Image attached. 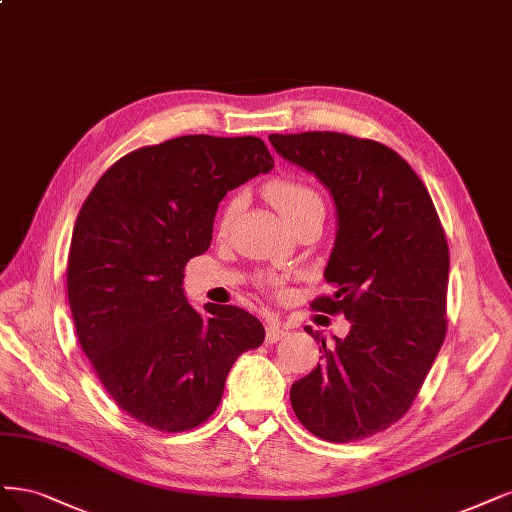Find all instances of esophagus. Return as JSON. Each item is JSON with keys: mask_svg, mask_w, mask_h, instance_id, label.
Wrapping results in <instances>:
<instances>
[{"mask_svg": "<svg viewBox=\"0 0 512 512\" xmlns=\"http://www.w3.org/2000/svg\"><path fill=\"white\" fill-rule=\"evenodd\" d=\"M288 330L281 326V322H269L267 326V343H277L279 339H284Z\"/></svg>", "mask_w": 512, "mask_h": 512, "instance_id": "esophagus-1", "label": "esophagus"}]
</instances>
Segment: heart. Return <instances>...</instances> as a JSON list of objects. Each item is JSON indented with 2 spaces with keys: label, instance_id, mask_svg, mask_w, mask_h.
Instances as JSON below:
<instances>
[{
  "label": "heart",
  "instance_id": "obj_1",
  "mask_svg": "<svg viewBox=\"0 0 512 512\" xmlns=\"http://www.w3.org/2000/svg\"><path fill=\"white\" fill-rule=\"evenodd\" d=\"M264 197H267V201L275 207L277 214L288 224L305 216L313 207H324L322 197L317 195L315 188H311L301 178H294V175H281V178L271 180L267 186H264ZM233 211H235V203L226 207L224 216L220 220L222 228H226L228 222H231Z\"/></svg>",
  "mask_w": 512,
  "mask_h": 512
}]
</instances>
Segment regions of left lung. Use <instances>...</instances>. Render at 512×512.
Instances as JSON below:
<instances>
[{
    "label": "left lung",
    "instance_id": "obj_1",
    "mask_svg": "<svg viewBox=\"0 0 512 512\" xmlns=\"http://www.w3.org/2000/svg\"><path fill=\"white\" fill-rule=\"evenodd\" d=\"M275 152L311 171L337 207V237L315 311L343 313L322 364L292 383L298 421L328 443L383 432L411 409L447 334L449 245L430 192L400 154L334 131L269 135ZM311 337V328H307Z\"/></svg>",
    "mask_w": 512,
    "mask_h": 512
}]
</instances>
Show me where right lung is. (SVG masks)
I'll return each mask as SVG.
<instances>
[{
    "label": "right lung",
    "mask_w": 512,
    "mask_h": 512,
    "mask_svg": "<svg viewBox=\"0 0 512 512\" xmlns=\"http://www.w3.org/2000/svg\"><path fill=\"white\" fill-rule=\"evenodd\" d=\"M271 169L260 137L184 135L122 156L80 209L67 256L78 341L105 392L150 428L201 426L235 360L264 341L258 317L197 311L182 284L226 192Z\"/></svg>",
    "instance_id": "1"
}]
</instances>
